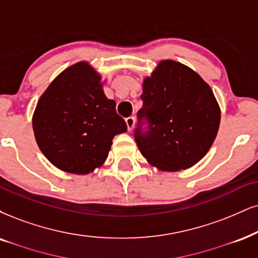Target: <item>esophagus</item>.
I'll return each mask as SVG.
<instances>
[{"label":"esophagus","instance_id":"1","mask_svg":"<svg viewBox=\"0 0 258 258\" xmlns=\"http://www.w3.org/2000/svg\"><path fill=\"white\" fill-rule=\"evenodd\" d=\"M125 123H126V126H128L129 132H132L133 128H134V125H135V118L134 117H128V118L125 119Z\"/></svg>","mask_w":258,"mask_h":258}]
</instances>
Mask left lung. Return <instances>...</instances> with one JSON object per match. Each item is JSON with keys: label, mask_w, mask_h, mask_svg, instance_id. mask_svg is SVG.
<instances>
[{"label": "left lung", "mask_w": 258, "mask_h": 258, "mask_svg": "<svg viewBox=\"0 0 258 258\" xmlns=\"http://www.w3.org/2000/svg\"><path fill=\"white\" fill-rule=\"evenodd\" d=\"M138 116L149 130L135 140L148 164L165 172L199 163L218 135L221 110L211 86L183 63L163 59L142 82Z\"/></svg>", "instance_id": "left-lung-1"}]
</instances>
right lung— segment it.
I'll return each mask as SVG.
<instances>
[{
	"label": "right lung",
	"instance_id": "add662e5",
	"mask_svg": "<svg viewBox=\"0 0 258 258\" xmlns=\"http://www.w3.org/2000/svg\"><path fill=\"white\" fill-rule=\"evenodd\" d=\"M100 73L87 61L74 63L40 95L32 117L41 153L64 172L85 176L103 166L116 135L126 124L106 98Z\"/></svg>",
	"mask_w": 258,
	"mask_h": 258
}]
</instances>
